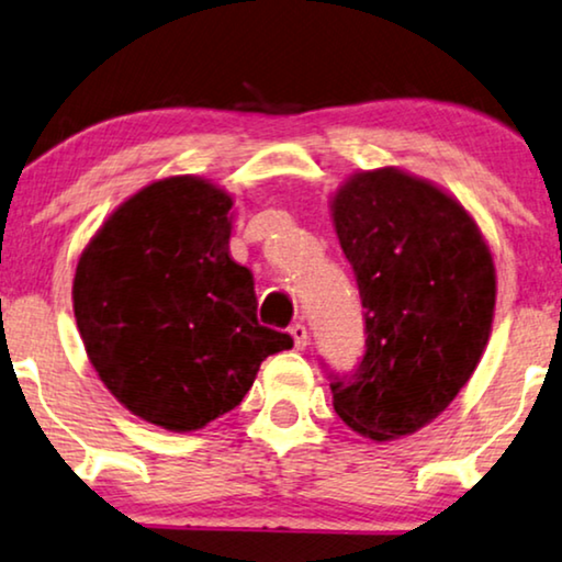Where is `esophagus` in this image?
Masks as SVG:
<instances>
[{
  "mask_svg": "<svg viewBox=\"0 0 562 562\" xmlns=\"http://www.w3.org/2000/svg\"><path fill=\"white\" fill-rule=\"evenodd\" d=\"M290 336H293L297 349H305V344H308V328L303 324H293L290 326Z\"/></svg>",
  "mask_w": 562,
  "mask_h": 562,
  "instance_id": "1",
  "label": "esophagus"
}]
</instances>
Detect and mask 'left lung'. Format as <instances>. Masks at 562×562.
<instances>
[{"mask_svg":"<svg viewBox=\"0 0 562 562\" xmlns=\"http://www.w3.org/2000/svg\"><path fill=\"white\" fill-rule=\"evenodd\" d=\"M331 211L368 334L357 368L331 375L334 411L349 429L387 442L437 418L475 372L496 269L465 207L401 169L349 177Z\"/></svg>","mask_w":562,"mask_h":562,"instance_id":"left-lung-1","label":"left lung"}]
</instances>
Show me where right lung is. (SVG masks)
Returning <instances> with one entry per match:
<instances>
[{
	"label": "right lung",
	"instance_id": "right-lung-1",
	"mask_svg": "<svg viewBox=\"0 0 562 562\" xmlns=\"http://www.w3.org/2000/svg\"><path fill=\"white\" fill-rule=\"evenodd\" d=\"M234 198L169 177L125 200L74 274L89 362L131 414L169 431L203 429L244 401L290 334L257 321L254 277L228 254Z\"/></svg>",
	"mask_w": 562,
	"mask_h": 562
}]
</instances>
